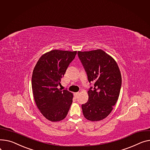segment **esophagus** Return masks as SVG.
Returning a JSON list of instances; mask_svg holds the SVG:
<instances>
[{"mask_svg":"<svg viewBox=\"0 0 150 150\" xmlns=\"http://www.w3.org/2000/svg\"><path fill=\"white\" fill-rule=\"evenodd\" d=\"M79 95V92H76V93H74V96L75 98H77L78 96Z\"/></svg>","mask_w":150,"mask_h":150,"instance_id":"34e87169","label":"esophagus"}]
</instances>
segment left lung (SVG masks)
<instances>
[{"instance_id": "8db88e82", "label": "left lung", "mask_w": 150, "mask_h": 150, "mask_svg": "<svg viewBox=\"0 0 150 150\" xmlns=\"http://www.w3.org/2000/svg\"><path fill=\"white\" fill-rule=\"evenodd\" d=\"M91 86L88 99L81 107L84 116L91 121L105 118L116 103L122 85L121 72L115 59L101 49L78 52Z\"/></svg>"}]
</instances>
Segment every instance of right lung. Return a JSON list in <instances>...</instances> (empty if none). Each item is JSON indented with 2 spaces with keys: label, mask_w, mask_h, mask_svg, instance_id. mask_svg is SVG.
<instances>
[{
  "label": "right lung",
  "mask_w": 150,
  "mask_h": 150,
  "mask_svg": "<svg viewBox=\"0 0 150 150\" xmlns=\"http://www.w3.org/2000/svg\"><path fill=\"white\" fill-rule=\"evenodd\" d=\"M76 51L53 50L43 54L37 63L32 76V89L36 105L48 120L57 122L66 117L73 95L58 88Z\"/></svg>",
  "instance_id": "obj_1"
}]
</instances>
